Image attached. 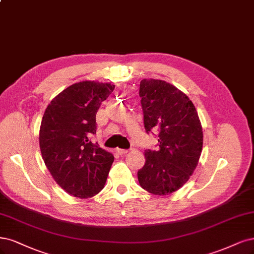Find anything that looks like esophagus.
Returning a JSON list of instances; mask_svg holds the SVG:
<instances>
[{
	"instance_id": "obj_1",
	"label": "esophagus",
	"mask_w": 254,
	"mask_h": 254,
	"mask_svg": "<svg viewBox=\"0 0 254 254\" xmlns=\"http://www.w3.org/2000/svg\"><path fill=\"white\" fill-rule=\"evenodd\" d=\"M117 152H118L120 155H123V154H126V153L128 152V150H126V149H120V148H118Z\"/></svg>"
}]
</instances>
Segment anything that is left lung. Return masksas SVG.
<instances>
[{
  "mask_svg": "<svg viewBox=\"0 0 254 254\" xmlns=\"http://www.w3.org/2000/svg\"><path fill=\"white\" fill-rule=\"evenodd\" d=\"M139 97L146 131L159 130V149L145 150L138 183L152 194H170L185 185L196 168L203 148L202 125L193 103L167 82L144 78Z\"/></svg>",
  "mask_w": 254,
  "mask_h": 254,
  "instance_id": "8db88e82",
  "label": "left lung"
}]
</instances>
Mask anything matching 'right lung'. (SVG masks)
Instances as JSON below:
<instances>
[{
    "instance_id": "right-lung-1",
    "label": "right lung",
    "mask_w": 254,
    "mask_h": 254,
    "mask_svg": "<svg viewBox=\"0 0 254 254\" xmlns=\"http://www.w3.org/2000/svg\"><path fill=\"white\" fill-rule=\"evenodd\" d=\"M113 89L110 83L78 82L52 99L44 112L42 157L58 185L73 196L92 197L106 183L115 157L90 138L97 132V112Z\"/></svg>"
}]
</instances>
